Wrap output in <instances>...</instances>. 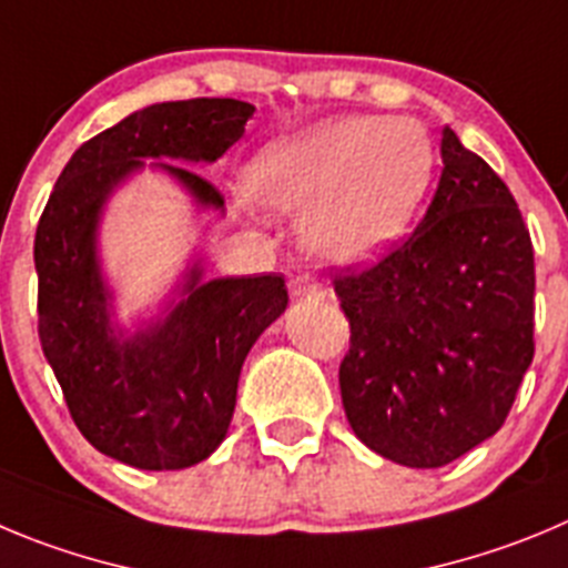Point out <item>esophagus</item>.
<instances>
[{
  "mask_svg": "<svg viewBox=\"0 0 568 568\" xmlns=\"http://www.w3.org/2000/svg\"><path fill=\"white\" fill-rule=\"evenodd\" d=\"M291 296H294V300L320 302V300H325V291H322V285L314 283L308 274H300V277L291 280Z\"/></svg>",
  "mask_w": 568,
  "mask_h": 568,
  "instance_id": "34e87169",
  "label": "esophagus"
}]
</instances>
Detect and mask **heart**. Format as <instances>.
Returning a JSON list of instances; mask_svg holds the SVG:
<instances>
[{"instance_id": "heart-1", "label": "heart", "mask_w": 568, "mask_h": 568, "mask_svg": "<svg viewBox=\"0 0 568 568\" xmlns=\"http://www.w3.org/2000/svg\"><path fill=\"white\" fill-rule=\"evenodd\" d=\"M437 171L417 120L338 114L277 136L248 159L243 182L260 206L302 215V243L327 266H367L415 224Z\"/></svg>"}]
</instances>
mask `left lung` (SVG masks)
Returning <instances> with one entry per match:
<instances>
[{
  "mask_svg": "<svg viewBox=\"0 0 568 568\" xmlns=\"http://www.w3.org/2000/svg\"><path fill=\"white\" fill-rule=\"evenodd\" d=\"M443 173L417 230L336 280L349 426L406 468H443L499 432L532 364L529 230L490 164L443 129Z\"/></svg>",
  "mask_w": 568,
  "mask_h": 568,
  "instance_id": "obj_1",
  "label": "left lung"
}]
</instances>
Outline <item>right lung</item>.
<instances>
[{
	"instance_id": "add662e5",
	"label": "right lung",
	"mask_w": 568,
	"mask_h": 568,
	"mask_svg": "<svg viewBox=\"0 0 568 568\" xmlns=\"http://www.w3.org/2000/svg\"><path fill=\"white\" fill-rule=\"evenodd\" d=\"M252 103L195 98L153 103L83 142L52 187L36 230L39 338L69 415L105 457L140 470H182L226 437L248 349L288 305L280 274H182L162 314L134 333L114 322L100 263V219L145 159L215 162L243 136ZM199 210L224 195L182 164L151 162Z\"/></svg>"
}]
</instances>
